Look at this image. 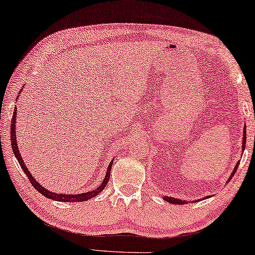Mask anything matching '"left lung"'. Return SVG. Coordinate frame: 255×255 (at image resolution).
<instances>
[{
	"label": "left lung",
	"mask_w": 255,
	"mask_h": 255,
	"mask_svg": "<svg viewBox=\"0 0 255 255\" xmlns=\"http://www.w3.org/2000/svg\"><path fill=\"white\" fill-rule=\"evenodd\" d=\"M245 145H246V130L244 128V137H243V149H245ZM239 165H240V162H237L236 164V166H235V168H234V170H233V173H232V175H231V177H229V179H228V182L231 181V179L233 178V176H234V174H235V172H236V169L239 168ZM208 198V197H207ZM167 202H170V203H173V204H184V203H186V201L185 200H181V199H175V198H172V197H165L164 198Z\"/></svg>",
	"instance_id": "8db88e82"
}]
</instances>
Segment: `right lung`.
Returning a JSON list of instances; mask_svg holds the SVG:
<instances>
[{
	"instance_id": "obj_1",
	"label": "right lung",
	"mask_w": 255,
	"mask_h": 255,
	"mask_svg": "<svg viewBox=\"0 0 255 255\" xmlns=\"http://www.w3.org/2000/svg\"><path fill=\"white\" fill-rule=\"evenodd\" d=\"M15 119H16V108H14V112H13V116H12V122H11V145H12V150H13V153L16 159H18V162L20 164V167L23 169L24 174L27 175L29 181L32 184V186L35 187V189L39 192L40 194H43L44 197L48 198V199H52V200H55V201H62V202H82V201H87V200H89L91 198L96 197V195H98L100 192H102L104 189H105V186L107 185L108 181H110V176H111V168H112V165H113V160L111 161L110 166H108L107 168V172H106V176L105 179H104L102 184L100 186H98L97 189L91 191V192H86V193H81V194H58V193H54V192L51 191H47L46 189H44V186H41L38 182L36 181L35 178L32 177V175L29 173V169L27 168V166L24 165V162L22 160L21 156H20V152H19V149H18V144H16V140H15Z\"/></svg>"
}]
</instances>
